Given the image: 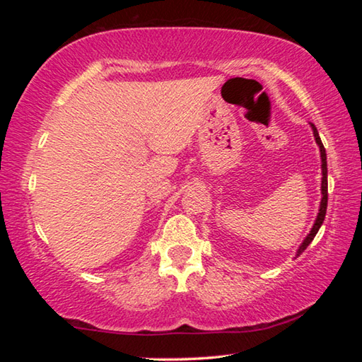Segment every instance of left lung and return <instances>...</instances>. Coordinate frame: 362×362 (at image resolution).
<instances>
[{
	"instance_id": "left-lung-1",
	"label": "left lung",
	"mask_w": 362,
	"mask_h": 362,
	"mask_svg": "<svg viewBox=\"0 0 362 362\" xmlns=\"http://www.w3.org/2000/svg\"><path fill=\"white\" fill-rule=\"evenodd\" d=\"M313 127V134H315V139H316V144L320 145V150H321V161H322V185H321V192H322V199H321V206H320V214H317V218L313 225V228H311L310 235L305 238V241L302 243V246H300L297 255H300L303 252V250L310 246L311 241L315 240L316 233L320 231L321 225L324 222V217H326V209H327V156H326V148H324V145L320 139V134H317V129L315 127V124H311Z\"/></svg>"
}]
</instances>
